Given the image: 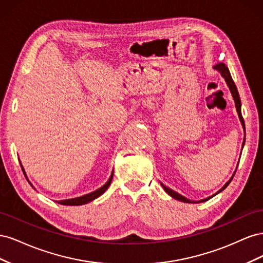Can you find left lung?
I'll use <instances>...</instances> for the list:
<instances>
[{
  "label": "left lung",
  "mask_w": 263,
  "mask_h": 263,
  "mask_svg": "<svg viewBox=\"0 0 263 263\" xmlns=\"http://www.w3.org/2000/svg\"><path fill=\"white\" fill-rule=\"evenodd\" d=\"M213 68H214L215 70H216V71H218V72L220 73V76L225 79L226 84H227V86L229 87V91H230V93H232V95H233V99H234V101H235V106H236V109H237V113H238V116H239V121H240V123H241V125H242V128H243V132H245V121H243L242 115H241V101H240V98H239V93H238V90H237V87H236V84H235V82L233 81V78H232V76H230L229 70H228V68L226 67L225 63H222V62L217 63V65H216V66H214ZM245 140H246V138L243 137L242 148H243V146H245ZM237 166H238V165H237ZM235 173H236V170H235V172L233 173L232 178H230V179L225 183V185L222 186V187L218 191L217 193H215L214 195H212V196H210V197H208V198H203V200H201V201H191V200H189V198H186V197H184L183 195H181V194L177 193L176 191H173V190H171V189H169V187L164 186V185L162 184V183H161V186L163 187V190H164L165 192L168 193L171 197L176 198V200H178V201L184 202V203H202V202H205V201L210 200L211 197L215 196L216 194L220 193L221 191H224V190L228 186L229 183L232 182V180H233V178H234V176H235Z\"/></svg>",
  "instance_id": "obj_1"
}]
</instances>
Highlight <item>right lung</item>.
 Returning a JSON list of instances; mask_svg holds the SVG:
<instances>
[{
    "label": "right lung",
    "instance_id": "add662e5",
    "mask_svg": "<svg viewBox=\"0 0 263 263\" xmlns=\"http://www.w3.org/2000/svg\"><path fill=\"white\" fill-rule=\"evenodd\" d=\"M22 169L24 170L23 165H22ZM24 173H25V170H24ZM27 178V177H26ZM112 179H113V173L110 174L109 179L107 180V182L105 183L104 185H103L102 187L98 189L97 191H94V192L92 193H89L86 195H83L81 197H77V198H71V200H63V201H59L58 203L61 204V205H71V206H78V205H83V204H86V203H90L91 201L95 200V198H98L99 196H101L103 193L105 192V191L108 189V186L110 185V182H112ZM29 182V180H27ZM30 183V182H29ZM31 185V184H30ZM33 186V185H31Z\"/></svg>",
    "mask_w": 263,
    "mask_h": 263
}]
</instances>
